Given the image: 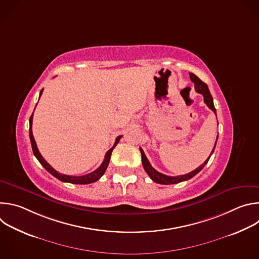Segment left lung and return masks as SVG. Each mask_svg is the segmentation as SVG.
Listing matches in <instances>:
<instances>
[{"label":"left lung","mask_w":259,"mask_h":259,"mask_svg":"<svg viewBox=\"0 0 259 259\" xmlns=\"http://www.w3.org/2000/svg\"><path fill=\"white\" fill-rule=\"evenodd\" d=\"M190 77H191V81L195 84V89L198 93H201L204 97V102L206 103V105L212 110V112L216 115V109L214 107V103H213V98L210 94V91L208 89V86L203 82L201 81L196 75H194V73L190 72ZM217 118V117H216ZM217 138H218V135H217ZM217 138H216V141H217ZM216 141H215V144H214V147L213 150L211 152V155L213 154L214 150H215V145H216ZM140 153H141V160H142V166L145 170V172L147 173V175H149L153 181L157 182V183H160V184H174V183H179L181 181H186V180H189L191 179L192 177H194L196 174H198L204 167L205 165L208 163L210 157L201 165L199 166L197 169H195L194 171L188 173V174H184V175H179V176H168V175H165V174H162L160 172H158L156 169L153 168V166L151 165V163L149 162V160H147L146 156L144 155V152L142 151V149L140 147Z\"/></svg>","instance_id":"8db88e82"}]
</instances>
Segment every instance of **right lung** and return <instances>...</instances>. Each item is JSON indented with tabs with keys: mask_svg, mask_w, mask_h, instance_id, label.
Listing matches in <instances>:
<instances>
[{
	"mask_svg": "<svg viewBox=\"0 0 259 259\" xmlns=\"http://www.w3.org/2000/svg\"><path fill=\"white\" fill-rule=\"evenodd\" d=\"M43 90H41L40 92V97L43 93ZM35 108V107H34ZM32 116H33V113L32 115L30 116L29 118V138H30V143H31V149H32V152H33V155L34 157L38 159V161L41 163V165L50 173L52 174L54 177H56L57 179H59L60 181H63V182H69V183H75V184H88V183H92V182H95L97 181L105 172L107 166H108V163H109V160H110V156H112V152L113 150L116 147V145L118 144V142L120 141V139L122 138V135L118 136L116 138V141H115V144L113 145L112 149H109L105 156H104V160L103 162L101 163V165L93 172L89 173V174H86V175H82V176H71V175H65V174H61L59 172H57L53 167H51L47 161L42 157V155L40 154L38 147H36V143L34 141V138H33V135H32V131H31V125H32Z\"/></svg>",
	"mask_w": 259,
	"mask_h": 259,
	"instance_id": "1",
	"label": "right lung"
}]
</instances>
